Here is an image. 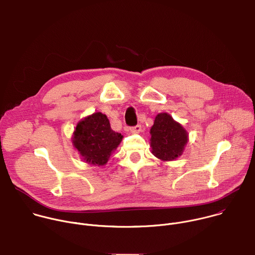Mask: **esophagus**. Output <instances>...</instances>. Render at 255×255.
Instances as JSON below:
<instances>
[{"label": "esophagus", "mask_w": 255, "mask_h": 255, "mask_svg": "<svg viewBox=\"0 0 255 255\" xmlns=\"http://www.w3.org/2000/svg\"><path fill=\"white\" fill-rule=\"evenodd\" d=\"M129 130L131 133H139V132H141V125H136V126L130 127Z\"/></svg>", "instance_id": "34e87169"}]
</instances>
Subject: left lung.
<instances>
[{
  "mask_svg": "<svg viewBox=\"0 0 255 255\" xmlns=\"http://www.w3.org/2000/svg\"><path fill=\"white\" fill-rule=\"evenodd\" d=\"M150 146L154 156L169 161L183 154L189 135L186 129L167 113H159L150 129Z\"/></svg>",
  "mask_w": 255,
  "mask_h": 255,
  "instance_id": "obj_1",
  "label": "left lung"
}]
</instances>
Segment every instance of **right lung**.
<instances>
[{
  "label": "right lung",
  "instance_id": "obj_1",
  "mask_svg": "<svg viewBox=\"0 0 255 255\" xmlns=\"http://www.w3.org/2000/svg\"><path fill=\"white\" fill-rule=\"evenodd\" d=\"M122 138L120 133L112 130L107 116L97 112L78 123L72 144L84 160L100 166L108 162Z\"/></svg>",
  "mask_w": 255,
  "mask_h": 255
}]
</instances>
